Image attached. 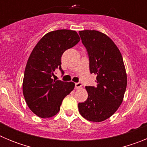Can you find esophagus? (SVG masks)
Listing matches in <instances>:
<instances>
[{"instance_id": "1", "label": "esophagus", "mask_w": 147, "mask_h": 147, "mask_svg": "<svg viewBox=\"0 0 147 147\" xmlns=\"http://www.w3.org/2000/svg\"><path fill=\"white\" fill-rule=\"evenodd\" d=\"M82 87V84L81 82H77V83H75V88L76 89H80Z\"/></svg>"}]
</instances>
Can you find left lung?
I'll return each mask as SVG.
<instances>
[{
  "label": "left lung",
  "instance_id": "8db88e82",
  "mask_svg": "<svg viewBox=\"0 0 147 147\" xmlns=\"http://www.w3.org/2000/svg\"><path fill=\"white\" fill-rule=\"evenodd\" d=\"M89 57L90 71L96 74V86H86L88 99L79 103L82 117L93 122L110 118L124 98L127 78L121 54L111 39L95 30L79 32Z\"/></svg>",
  "mask_w": 147,
  "mask_h": 147
}]
</instances>
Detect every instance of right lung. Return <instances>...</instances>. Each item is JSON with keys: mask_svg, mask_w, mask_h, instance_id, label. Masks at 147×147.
I'll use <instances>...</instances> for the list:
<instances>
[{"mask_svg": "<svg viewBox=\"0 0 147 147\" xmlns=\"http://www.w3.org/2000/svg\"><path fill=\"white\" fill-rule=\"evenodd\" d=\"M77 32L61 29L47 33L35 45L26 66L23 93L28 107L41 118H50L60 110L62 100L74 88L72 82L53 80L61 67V57L80 42Z\"/></svg>", "mask_w": 147, "mask_h": 147, "instance_id": "right-lung-1", "label": "right lung"}]
</instances>
